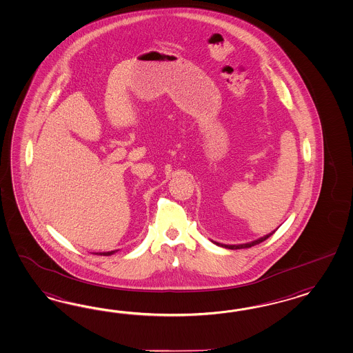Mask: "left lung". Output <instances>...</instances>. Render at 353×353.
I'll use <instances>...</instances> for the list:
<instances>
[{"instance_id":"1","label":"left lung","mask_w":353,"mask_h":353,"mask_svg":"<svg viewBox=\"0 0 353 353\" xmlns=\"http://www.w3.org/2000/svg\"><path fill=\"white\" fill-rule=\"evenodd\" d=\"M275 232V230L274 231H271L270 234H267L265 236H262V238L256 239V240H253V241H249V243H244V244H221V243H217V241H213L212 240V243H214L216 245H219V247H222V248L226 249H232V250H235V249H244V248H250V247H253V245H256V244H259V243H262V241H265L267 238H270L272 234Z\"/></svg>"}]
</instances>
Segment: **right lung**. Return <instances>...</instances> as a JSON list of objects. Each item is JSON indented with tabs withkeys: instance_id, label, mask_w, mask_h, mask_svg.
<instances>
[{
	"instance_id": "obj_1",
	"label": "right lung",
	"mask_w": 353,
	"mask_h": 353,
	"mask_svg": "<svg viewBox=\"0 0 353 353\" xmlns=\"http://www.w3.org/2000/svg\"><path fill=\"white\" fill-rule=\"evenodd\" d=\"M118 250H110V252H100V253H96V254H103V256H112V254H114L117 253Z\"/></svg>"
}]
</instances>
